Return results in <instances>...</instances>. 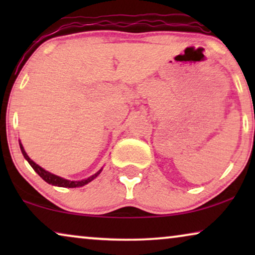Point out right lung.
Returning a JSON list of instances; mask_svg holds the SVG:
<instances>
[{
  "instance_id": "right-lung-1",
  "label": "right lung",
  "mask_w": 255,
  "mask_h": 255,
  "mask_svg": "<svg viewBox=\"0 0 255 255\" xmlns=\"http://www.w3.org/2000/svg\"><path fill=\"white\" fill-rule=\"evenodd\" d=\"M19 146H20V151H22L24 158H25V159L27 160V162L30 163L31 167H32V168H33L34 170H36V173L41 177V179H43L44 181H46L47 183L52 184V186H58V187H64V188L82 187V186H85V184H87L88 182H90V181H92V180L95 179V177L101 173V170H100V172H97V173L95 174V175L90 176V177H88V179L82 180V181H69V180H65V179H62V177H59V176H57V175H54V174H51L50 172H47V170H45L44 168H41L40 166H38L36 162H33L32 160H31V159L29 158V155H27L26 153H25V151H24L22 144H19Z\"/></svg>"
}]
</instances>
